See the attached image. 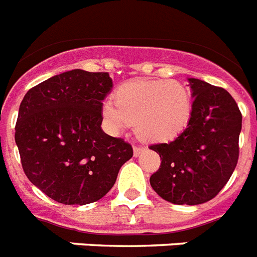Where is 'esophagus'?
<instances>
[{"label": "esophagus", "instance_id": "1", "mask_svg": "<svg viewBox=\"0 0 257 257\" xmlns=\"http://www.w3.org/2000/svg\"><path fill=\"white\" fill-rule=\"evenodd\" d=\"M142 150H144V148H141V146H135L133 148V154H135V157H139L142 153Z\"/></svg>", "mask_w": 257, "mask_h": 257}]
</instances>
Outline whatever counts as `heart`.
<instances>
[{"label":"heart","instance_id":"obj_1","mask_svg":"<svg viewBox=\"0 0 257 257\" xmlns=\"http://www.w3.org/2000/svg\"><path fill=\"white\" fill-rule=\"evenodd\" d=\"M102 113L112 131H121L132 122L144 141L167 142L188 124L192 96L188 87L175 79H140L120 86L115 103L107 100Z\"/></svg>","mask_w":257,"mask_h":257}]
</instances>
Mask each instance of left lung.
Masks as SVG:
<instances>
[{"label": "left lung", "instance_id": "left-lung-1", "mask_svg": "<svg viewBox=\"0 0 257 257\" xmlns=\"http://www.w3.org/2000/svg\"><path fill=\"white\" fill-rule=\"evenodd\" d=\"M188 81L193 103L187 128L169 144L150 146L162 161L150 184L176 205H198L218 195L238 163L242 129V113L225 88Z\"/></svg>", "mask_w": 257, "mask_h": 257}]
</instances>
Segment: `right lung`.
I'll return each instance as SVG.
<instances>
[{
  "label": "right lung",
  "instance_id": "right-lung-1",
  "mask_svg": "<svg viewBox=\"0 0 257 257\" xmlns=\"http://www.w3.org/2000/svg\"><path fill=\"white\" fill-rule=\"evenodd\" d=\"M108 73L74 69L30 88L15 124L23 171L32 184L65 205H85L108 193L133 157L131 144L102 131Z\"/></svg>",
  "mask_w": 257,
  "mask_h": 257
}]
</instances>
